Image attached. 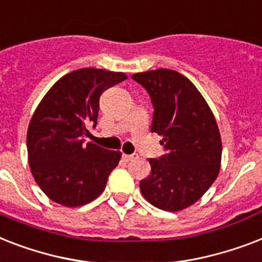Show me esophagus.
I'll return each mask as SVG.
<instances>
[{"instance_id": "34e87169", "label": "esophagus", "mask_w": 262, "mask_h": 262, "mask_svg": "<svg viewBox=\"0 0 262 262\" xmlns=\"http://www.w3.org/2000/svg\"><path fill=\"white\" fill-rule=\"evenodd\" d=\"M123 158H124V161L129 162V161L137 160L138 154H123Z\"/></svg>"}]
</instances>
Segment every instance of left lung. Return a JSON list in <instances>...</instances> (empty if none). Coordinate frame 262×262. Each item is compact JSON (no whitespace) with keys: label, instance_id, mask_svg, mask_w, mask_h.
Instances as JSON below:
<instances>
[{"label":"left lung","instance_id":"8db88e82","mask_svg":"<svg viewBox=\"0 0 262 262\" xmlns=\"http://www.w3.org/2000/svg\"><path fill=\"white\" fill-rule=\"evenodd\" d=\"M151 97V133L162 135L166 154L150 158L151 173L139 187L143 198L164 211H181L212 185L221 169L222 141L216 120L187 77L169 69L133 75Z\"/></svg>","mask_w":262,"mask_h":262}]
</instances>
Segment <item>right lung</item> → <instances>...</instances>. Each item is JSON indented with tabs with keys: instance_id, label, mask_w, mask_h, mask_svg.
I'll list each match as a JSON object with an SVG mask.
<instances>
[{
	"instance_id": "add662e5",
	"label": "right lung",
	"mask_w": 262,
	"mask_h": 262,
	"mask_svg": "<svg viewBox=\"0 0 262 262\" xmlns=\"http://www.w3.org/2000/svg\"><path fill=\"white\" fill-rule=\"evenodd\" d=\"M127 78L124 73L78 69L58 79L33 112L27 133L35 181L52 202L66 207L91 203L105 189L121 152L83 143L97 124L100 96Z\"/></svg>"
}]
</instances>
